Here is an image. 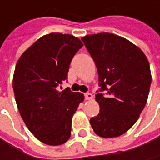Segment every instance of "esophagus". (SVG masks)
Listing matches in <instances>:
<instances>
[{"label": "esophagus", "mask_w": 160, "mask_h": 160, "mask_svg": "<svg viewBox=\"0 0 160 160\" xmlns=\"http://www.w3.org/2000/svg\"><path fill=\"white\" fill-rule=\"evenodd\" d=\"M92 97H93V96H92V94L91 92H86V93H85V99H86V100H92Z\"/></svg>", "instance_id": "34e87169"}]
</instances>
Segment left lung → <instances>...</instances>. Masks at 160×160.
Instances as JSON below:
<instances>
[{"instance_id": "left-lung-1", "label": "left lung", "mask_w": 160, "mask_h": 160, "mask_svg": "<svg viewBox=\"0 0 160 160\" xmlns=\"http://www.w3.org/2000/svg\"><path fill=\"white\" fill-rule=\"evenodd\" d=\"M81 40L96 65L101 87L95 95L100 111L90 119L92 128L103 138L120 136L146 104L152 80L149 62L139 47L116 34L102 32Z\"/></svg>"}]
</instances>
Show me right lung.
Masks as SVG:
<instances>
[{
	"label": "right lung",
	"instance_id": "add662e5",
	"mask_svg": "<svg viewBox=\"0 0 160 160\" xmlns=\"http://www.w3.org/2000/svg\"><path fill=\"white\" fill-rule=\"evenodd\" d=\"M82 46L73 35L50 33L16 63L13 88L17 108L28 129L43 144L60 145L71 135L72 117L84 95L69 88L59 92L57 87L68 79L71 60Z\"/></svg>",
	"mask_w": 160,
	"mask_h": 160
}]
</instances>
